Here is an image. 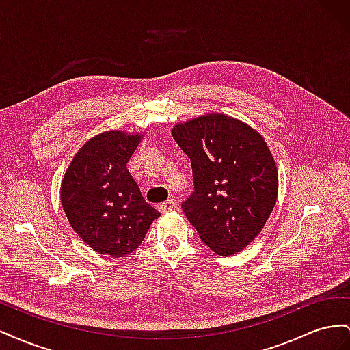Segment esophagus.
<instances>
[{
  "label": "esophagus",
  "mask_w": 350,
  "mask_h": 350,
  "mask_svg": "<svg viewBox=\"0 0 350 350\" xmlns=\"http://www.w3.org/2000/svg\"><path fill=\"white\" fill-rule=\"evenodd\" d=\"M176 206H178V204H176V200H175V198H169V200L163 201V203L159 204L157 208H159V211H162V213H165V211L176 208Z\"/></svg>",
  "instance_id": "obj_1"
}]
</instances>
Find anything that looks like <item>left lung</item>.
Segmentation results:
<instances>
[{"label": "left lung", "mask_w": 350, "mask_h": 350, "mask_svg": "<svg viewBox=\"0 0 350 350\" xmlns=\"http://www.w3.org/2000/svg\"><path fill=\"white\" fill-rule=\"evenodd\" d=\"M172 137L193 169L194 191L181 204L189 224L219 256L245 248L278 198L276 163L262 137L220 113L179 124Z\"/></svg>", "instance_id": "left-lung-1"}]
</instances>
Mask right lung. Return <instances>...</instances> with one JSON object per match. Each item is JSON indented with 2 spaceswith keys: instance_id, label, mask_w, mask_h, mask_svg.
<instances>
[{
  "instance_id": "add662e5",
  "label": "right lung",
  "mask_w": 350,
  "mask_h": 350,
  "mask_svg": "<svg viewBox=\"0 0 350 350\" xmlns=\"http://www.w3.org/2000/svg\"><path fill=\"white\" fill-rule=\"evenodd\" d=\"M140 135L107 131L74 156L61 184V203L76 234L99 254L122 257L140 245L161 216L146 203L126 163Z\"/></svg>"
}]
</instances>
